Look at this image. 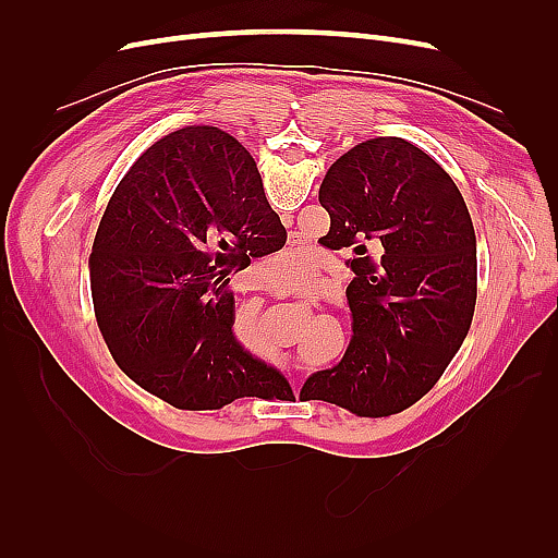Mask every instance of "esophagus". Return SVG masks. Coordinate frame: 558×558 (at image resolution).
Segmentation results:
<instances>
[{
    "label": "esophagus",
    "instance_id": "obj_1",
    "mask_svg": "<svg viewBox=\"0 0 558 558\" xmlns=\"http://www.w3.org/2000/svg\"><path fill=\"white\" fill-rule=\"evenodd\" d=\"M289 377H291V384H293V388H295V375H293V369H289Z\"/></svg>",
    "mask_w": 558,
    "mask_h": 558
}]
</instances>
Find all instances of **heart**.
<instances>
[{
    "instance_id": "obj_1",
    "label": "heart",
    "mask_w": 558,
    "mask_h": 558,
    "mask_svg": "<svg viewBox=\"0 0 558 558\" xmlns=\"http://www.w3.org/2000/svg\"><path fill=\"white\" fill-rule=\"evenodd\" d=\"M279 260L286 265L277 267L275 281L289 286L293 281H302L310 275V269L314 267V251L310 246H300L293 251H286L283 256H279ZM256 316H258V305H253V314H251L253 324H256Z\"/></svg>"
}]
</instances>
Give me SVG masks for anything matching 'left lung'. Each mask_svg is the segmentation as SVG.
I'll use <instances>...</instances> for the list:
<instances>
[{"mask_svg": "<svg viewBox=\"0 0 558 558\" xmlns=\"http://www.w3.org/2000/svg\"><path fill=\"white\" fill-rule=\"evenodd\" d=\"M318 202L330 214L320 244L353 251V335L300 398L359 416L408 410L442 377L475 314L477 246L463 195L418 146L379 137L330 165Z\"/></svg>", "mask_w": 558, "mask_h": 558, "instance_id": "8db88e82", "label": "left lung"}]
</instances>
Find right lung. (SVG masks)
I'll list each match as a JSON object with an SVG mask.
<instances>
[{"instance_id":"right-lung-1","label":"right lung","mask_w":558,"mask_h":558,"mask_svg":"<svg viewBox=\"0 0 558 558\" xmlns=\"http://www.w3.org/2000/svg\"><path fill=\"white\" fill-rule=\"evenodd\" d=\"M286 244L248 150L218 128L146 148L116 185L90 253L97 326L113 361L179 410L293 398L234 335L232 269Z\"/></svg>"}]
</instances>
